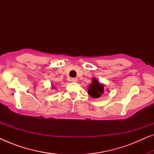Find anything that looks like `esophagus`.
I'll return each mask as SVG.
<instances>
[{"instance_id":"34e87169","label":"esophagus","mask_w":154,"mask_h":154,"mask_svg":"<svg viewBox=\"0 0 154 154\" xmlns=\"http://www.w3.org/2000/svg\"><path fill=\"white\" fill-rule=\"evenodd\" d=\"M71 81L73 82V83H76V82H78V79L77 78H73V79H71Z\"/></svg>"}]
</instances>
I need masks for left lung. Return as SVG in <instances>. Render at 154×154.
Segmentation results:
<instances>
[{
    "label": "left lung",
    "instance_id": "obj_1",
    "mask_svg": "<svg viewBox=\"0 0 154 154\" xmlns=\"http://www.w3.org/2000/svg\"><path fill=\"white\" fill-rule=\"evenodd\" d=\"M104 85L98 82L95 78H93L92 83L88 88V94L93 98H98L102 96L104 91Z\"/></svg>",
    "mask_w": 154,
    "mask_h": 154
}]
</instances>
